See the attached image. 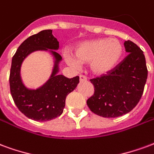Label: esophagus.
<instances>
[{
  "label": "esophagus",
  "mask_w": 154,
  "mask_h": 154,
  "mask_svg": "<svg viewBox=\"0 0 154 154\" xmlns=\"http://www.w3.org/2000/svg\"><path fill=\"white\" fill-rule=\"evenodd\" d=\"M79 80H80V82L86 81L87 80V77L85 75H80L79 76Z\"/></svg>",
  "instance_id": "obj_1"
}]
</instances>
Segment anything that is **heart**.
<instances>
[{"mask_svg": "<svg viewBox=\"0 0 154 154\" xmlns=\"http://www.w3.org/2000/svg\"><path fill=\"white\" fill-rule=\"evenodd\" d=\"M122 54L123 48L118 40L98 38L80 43L76 48L75 57L68 54L66 59L67 63L72 66L91 62L94 74L105 75L117 66Z\"/></svg>", "mask_w": 154, "mask_h": 154, "instance_id": "b5f03b06", "label": "heart"}]
</instances>
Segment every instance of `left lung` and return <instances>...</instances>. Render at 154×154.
I'll use <instances>...</instances> for the list:
<instances>
[{
	"label": "left lung",
	"instance_id": "obj_1",
	"mask_svg": "<svg viewBox=\"0 0 154 154\" xmlns=\"http://www.w3.org/2000/svg\"><path fill=\"white\" fill-rule=\"evenodd\" d=\"M128 55L105 75L91 79L94 93L87 105L95 114L114 118L130 112L142 97L148 77L143 51L133 42L125 41Z\"/></svg>",
	"mask_w": 154,
	"mask_h": 154
}]
</instances>
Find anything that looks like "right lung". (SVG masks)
<instances>
[{"instance_id": "add662e5", "label": "right lung", "mask_w": 154, "mask_h": 154, "mask_svg": "<svg viewBox=\"0 0 154 154\" xmlns=\"http://www.w3.org/2000/svg\"><path fill=\"white\" fill-rule=\"evenodd\" d=\"M52 30H42L30 36L20 44L12 58L10 73V88L15 105L28 118L38 122H48L63 112L66 96L79 82V77L66 78L57 75L60 55L53 50L59 48V42L52 35ZM51 49L55 57V66L51 78L43 86L36 91L28 90L20 78V66L24 58L37 50Z\"/></svg>"}]
</instances>
